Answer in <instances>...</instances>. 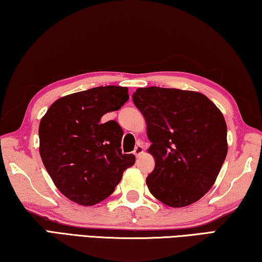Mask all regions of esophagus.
<instances>
[{"instance_id": "obj_1", "label": "esophagus", "mask_w": 262, "mask_h": 262, "mask_svg": "<svg viewBox=\"0 0 262 262\" xmlns=\"http://www.w3.org/2000/svg\"><path fill=\"white\" fill-rule=\"evenodd\" d=\"M134 155L136 157H140L142 154H143V145H142L141 143H137L136 145H135V148H134Z\"/></svg>"}]
</instances>
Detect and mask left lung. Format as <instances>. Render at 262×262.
<instances>
[{"label": "left lung", "mask_w": 262, "mask_h": 262, "mask_svg": "<svg viewBox=\"0 0 262 262\" xmlns=\"http://www.w3.org/2000/svg\"><path fill=\"white\" fill-rule=\"evenodd\" d=\"M133 101L147 122L154 171L150 193L166 206L180 208L214 185L227 157V123L205 95L179 89L140 88Z\"/></svg>", "instance_id": "8db88e82"}]
</instances>
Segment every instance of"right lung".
I'll return each instance as SVG.
<instances>
[{
	"label": "right lung",
	"instance_id": "obj_1",
	"mask_svg": "<svg viewBox=\"0 0 262 262\" xmlns=\"http://www.w3.org/2000/svg\"><path fill=\"white\" fill-rule=\"evenodd\" d=\"M129 99L128 89L98 86L57 99L39 126L40 156L60 192L82 206H94L114 192L133 154L121 152L123 132L101 117Z\"/></svg>",
	"mask_w": 262,
	"mask_h": 262
}]
</instances>
